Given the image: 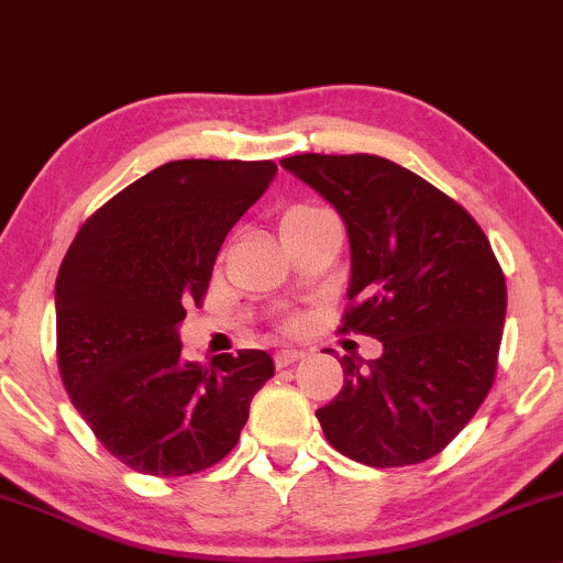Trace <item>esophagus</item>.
Listing matches in <instances>:
<instances>
[{"label": "esophagus", "instance_id": "obj_1", "mask_svg": "<svg viewBox=\"0 0 563 563\" xmlns=\"http://www.w3.org/2000/svg\"><path fill=\"white\" fill-rule=\"evenodd\" d=\"M301 357H303L301 349H280V352L275 354V365H277V367L294 365V363H299Z\"/></svg>", "mask_w": 563, "mask_h": 563}]
</instances>
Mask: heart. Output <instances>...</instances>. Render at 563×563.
<instances>
[{"mask_svg": "<svg viewBox=\"0 0 563 563\" xmlns=\"http://www.w3.org/2000/svg\"><path fill=\"white\" fill-rule=\"evenodd\" d=\"M314 209H303V206H299V209H290L286 217H283V222H288V219H299V217H307V214H312Z\"/></svg>", "mask_w": 563, "mask_h": 563, "instance_id": "heart-1", "label": "heart"}]
</instances>
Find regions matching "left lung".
I'll list each match as a JSON object with an SVG mask.
<instances>
[{
    "mask_svg": "<svg viewBox=\"0 0 563 563\" xmlns=\"http://www.w3.org/2000/svg\"><path fill=\"white\" fill-rule=\"evenodd\" d=\"M283 169L318 190L352 251L341 331L384 344L371 363L341 357L344 389L320 407L341 455L376 468L442 452L495 380L506 277L474 217L389 158L301 153Z\"/></svg>",
    "mask_w": 563,
    "mask_h": 563,
    "instance_id": "obj_1",
    "label": "left lung"
}]
</instances>
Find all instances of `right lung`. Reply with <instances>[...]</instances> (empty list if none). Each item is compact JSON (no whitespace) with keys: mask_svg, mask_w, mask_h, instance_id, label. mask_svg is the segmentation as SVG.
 <instances>
[{"mask_svg":"<svg viewBox=\"0 0 563 563\" xmlns=\"http://www.w3.org/2000/svg\"><path fill=\"white\" fill-rule=\"evenodd\" d=\"M275 174L273 161H169L97 209L70 243L55 283L57 367L84 421L129 468L214 466L275 376L260 349L198 365L179 341L224 238Z\"/></svg>","mask_w":563,"mask_h":563,"instance_id":"right-lung-1","label":"right lung"}]
</instances>
